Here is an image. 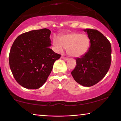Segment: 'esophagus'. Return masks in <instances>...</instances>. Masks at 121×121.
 <instances>
[{"label": "esophagus", "instance_id": "34e87169", "mask_svg": "<svg viewBox=\"0 0 121 121\" xmlns=\"http://www.w3.org/2000/svg\"><path fill=\"white\" fill-rule=\"evenodd\" d=\"M62 57V59H63L64 60H68V58L64 57V56H62V57Z\"/></svg>", "mask_w": 121, "mask_h": 121}]
</instances>
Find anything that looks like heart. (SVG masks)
Here are the masks:
<instances>
[{
    "label": "heart",
    "mask_w": 121,
    "mask_h": 121,
    "mask_svg": "<svg viewBox=\"0 0 121 121\" xmlns=\"http://www.w3.org/2000/svg\"><path fill=\"white\" fill-rule=\"evenodd\" d=\"M53 46L57 52H62L64 48L67 49L69 56L80 57L85 55L88 51L90 40L86 35L73 32L62 35L59 37V40L54 37Z\"/></svg>",
    "instance_id": "heart-1"
}]
</instances>
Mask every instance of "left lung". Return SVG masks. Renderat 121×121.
<instances>
[{
	"instance_id": "8db88e82",
	"label": "left lung",
	"mask_w": 121,
	"mask_h": 121,
	"mask_svg": "<svg viewBox=\"0 0 121 121\" xmlns=\"http://www.w3.org/2000/svg\"><path fill=\"white\" fill-rule=\"evenodd\" d=\"M90 47L85 55L76 58L71 74L76 82L84 86L95 85L106 75L111 63V45L98 30L86 29Z\"/></svg>"
}]
</instances>
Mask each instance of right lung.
I'll use <instances>...</instances> for the list:
<instances>
[{"label": "right lung", "mask_w": 121, "mask_h": 121, "mask_svg": "<svg viewBox=\"0 0 121 121\" xmlns=\"http://www.w3.org/2000/svg\"><path fill=\"white\" fill-rule=\"evenodd\" d=\"M51 31L47 29L32 30L19 35L9 53L10 68L15 79L27 89L42 86L60 54L49 48Z\"/></svg>", "instance_id": "right-lung-1"}]
</instances>
